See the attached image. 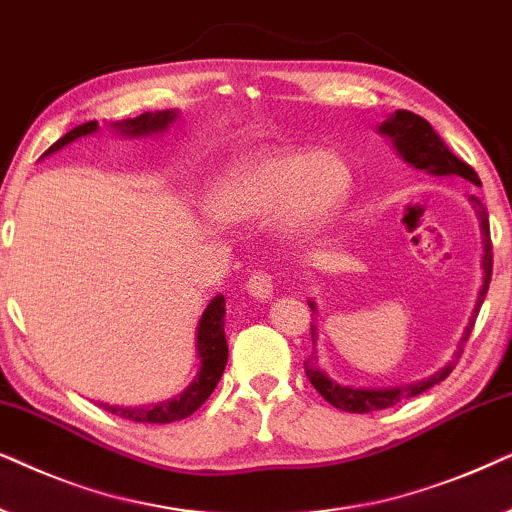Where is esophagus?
<instances>
[{
  "label": "esophagus",
  "instance_id": "1",
  "mask_svg": "<svg viewBox=\"0 0 512 512\" xmlns=\"http://www.w3.org/2000/svg\"><path fill=\"white\" fill-rule=\"evenodd\" d=\"M248 292L255 299L267 302V299L274 297V276L267 274V271H252L248 278Z\"/></svg>",
  "mask_w": 512,
  "mask_h": 512
}]
</instances>
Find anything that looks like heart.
<instances>
[{
    "label": "heart",
    "mask_w": 512,
    "mask_h": 512,
    "mask_svg": "<svg viewBox=\"0 0 512 512\" xmlns=\"http://www.w3.org/2000/svg\"><path fill=\"white\" fill-rule=\"evenodd\" d=\"M353 173L330 149H264L217 175L206 210L222 222L260 220L276 213V227L292 241L318 234L349 199Z\"/></svg>",
    "instance_id": "heart-1"
}]
</instances>
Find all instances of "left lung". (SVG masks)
I'll list each match as a JSON object with an SVG mask.
<instances>
[{"instance_id":"left-lung-1","label":"left lung","mask_w":512,"mask_h":512,"mask_svg":"<svg viewBox=\"0 0 512 512\" xmlns=\"http://www.w3.org/2000/svg\"><path fill=\"white\" fill-rule=\"evenodd\" d=\"M379 133L386 135L391 140V145L395 147V152L400 154V159L405 163H410L412 168L424 170L428 175H456L463 177V180L473 182L475 187H480V177L473 168L468 166L466 161H461L459 156H454L449 152V147L442 142L438 133L433 131V126L428 124L424 117L419 114L407 112V109H398L393 112L386 121H381ZM473 201L475 213H478L480 220V231H482V248H485V255H482V288L478 292V302H475L473 316H470L466 330H463V337L459 342V349L454 353V360L442 367L440 372L431 374V377L421 379V381H412V384H403V386H393V388H356V386H342L337 381H332L325 372H320L316 365L311 363V358L304 363V372L313 388L323 395L330 405L339 407L344 412H353V414H365V412H377V410H386V407L398 405L400 400L414 398V395L428 391V388L440 384L442 379L449 377V372L454 370L456 360H459L463 344L468 342L470 332H473L475 318H478L480 306L485 302L487 290H489V281H492V238H489V217L487 210L482 206V201L478 196H470ZM311 311L316 313V304L309 302ZM311 339L316 342V325H311Z\"/></svg>"}]
</instances>
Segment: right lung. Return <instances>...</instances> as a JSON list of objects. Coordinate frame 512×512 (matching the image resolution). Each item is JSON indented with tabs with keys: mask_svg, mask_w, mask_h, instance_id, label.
<instances>
[{
	"mask_svg": "<svg viewBox=\"0 0 512 512\" xmlns=\"http://www.w3.org/2000/svg\"><path fill=\"white\" fill-rule=\"evenodd\" d=\"M175 119V109H163V112H145L135 119L119 121V124H114V128H117L124 138H142V135L166 131ZM95 131H98V121H88V124L72 128V131L63 135L58 142H53V145L44 152V156L58 152V149L70 145V142L77 138H84V135H91ZM224 306H227L224 295H217L210 299L206 311H203L199 327H196V351H199L201 358L199 374H196V379L185 388V391L177 395V398L149 407H119L100 403L102 410L117 414L121 419L138 421V424H170V421H180L199 410V407L210 398V393L215 391L217 381L222 379L224 367H227L229 346L227 337H224V313H227Z\"/></svg>",
	"mask_w": 512,
	"mask_h": 512,
	"instance_id": "add662e5",
	"label": "right lung"
}]
</instances>
